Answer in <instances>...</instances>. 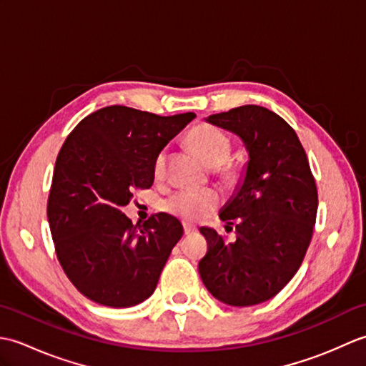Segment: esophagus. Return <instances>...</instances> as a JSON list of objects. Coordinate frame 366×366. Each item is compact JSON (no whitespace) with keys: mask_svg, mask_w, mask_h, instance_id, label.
Returning a JSON list of instances; mask_svg holds the SVG:
<instances>
[{"mask_svg":"<svg viewBox=\"0 0 366 366\" xmlns=\"http://www.w3.org/2000/svg\"><path fill=\"white\" fill-rule=\"evenodd\" d=\"M193 232H197V228L193 227V224L184 223V234H185V236H190V234H193Z\"/></svg>","mask_w":366,"mask_h":366,"instance_id":"obj_1","label":"esophagus"}]
</instances>
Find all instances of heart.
I'll use <instances>...</instances> for the list:
<instances>
[{"instance_id":"heart-1","label":"heart","mask_w":366,"mask_h":366,"mask_svg":"<svg viewBox=\"0 0 366 366\" xmlns=\"http://www.w3.org/2000/svg\"><path fill=\"white\" fill-rule=\"evenodd\" d=\"M187 143L222 182L232 185L239 181L240 169L234 162L228 160L232 151L231 138L209 124L193 127L187 135ZM167 149L163 147L154 157L152 173L155 179L165 176ZM163 211L181 220L199 222L211 215L220 206L219 193L214 190H179L163 201Z\"/></svg>"}]
</instances>
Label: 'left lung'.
<instances>
[{
  "label": "left lung",
  "mask_w": 366,
  "mask_h": 366,
  "mask_svg": "<svg viewBox=\"0 0 366 366\" xmlns=\"http://www.w3.org/2000/svg\"><path fill=\"white\" fill-rule=\"evenodd\" d=\"M207 121L242 138L250 160L242 187L220 214L236 224V242L201 228L207 253L199 277L227 305H258L282 291L305 258L316 223V182L297 134L277 113L242 105Z\"/></svg>",
  "instance_id": "left-lung-1"
}]
</instances>
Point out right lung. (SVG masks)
<instances>
[{
	"label": "right lung",
	"mask_w": 366,
	"mask_h": 366,
	"mask_svg": "<svg viewBox=\"0 0 366 366\" xmlns=\"http://www.w3.org/2000/svg\"><path fill=\"white\" fill-rule=\"evenodd\" d=\"M193 118L112 105L81 119L66 138L46 217L61 267L84 297L126 308L155 291L182 224L168 214L134 224L121 209L132 192L151 187L155 154Z\"/></svg>",
	"instance_id": "1"
}]
</instances>
